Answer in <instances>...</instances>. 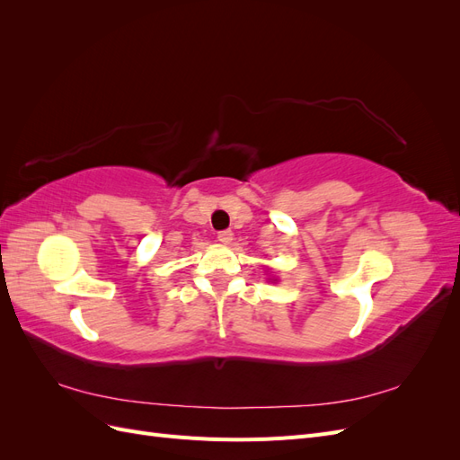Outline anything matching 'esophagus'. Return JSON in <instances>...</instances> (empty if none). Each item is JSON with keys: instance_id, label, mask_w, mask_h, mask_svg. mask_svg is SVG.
I'll list each match as a JSON object with an SVG mask.
<instances>
[{"instance_id": "34e87169", "label": "esophagus", "mask_w": 460, "mask_h": 460, "mask_svg": "<svg viewBox=\"0 0 460 460\" xmlns=\"http://www.w3.org/2000/svg\"><path fill=\"white\" fill-rule=\"evenodd\" d=\"M218 242L220 243H225V245H228L232 240H234V234H232V230H222V232H218Z\"/></svg>"}]
</instances>
